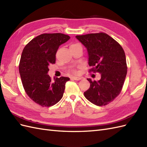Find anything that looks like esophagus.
Segmentation results:
<instances>
[{"mask_svg":"<svg viewBox=\"0 0 147 147\" xmlns=\"http://www.w3.org/2000/svg\"><path fill=\"white\" fill-rule=\"evenodd\" d=\"M71 78L74 80H82V78H81V77H78V76H72Z\"/></svg>","mask_w":147,"mask_h":147,"instance_id":"34e87169","label":"esophagus"}]
</instances>
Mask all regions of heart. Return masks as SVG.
<instances>
[{"label": "heart", "instance_id": "b5f03b06", "mask_svg": "<svg viewBox=\"0 0 147 147\" xmlns=\"http://www.w3.org/2000/svg\"><path fill=\"white\" fill-rule=\"evenodd\" d=\"M73 45H76V44H73Z\"/></svg>", "mask_w": 147, "mask_h": 147}]
</instances>
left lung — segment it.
Wrapping results in <instances>:
<instances>
[{
  "mask_svg": "<svg viewBox=\"0 0 147 147\" xmlns=\"http://www.w3.org/2000/svg\"><path fill=\"white\" fill-rule=\"evenodd\" d=\"M76 38L85 47L88 54L90 71L101 74L98 82L90 83L84 92L85 98L98 106L112 102L121 93L127 74L125 53L119 43L105 33L77 35Z\"/></svg>",
  "mask_w": 147,
  "mask_h": 147,
  "instance_id": "obj_1",
  "label": "left lung"
}]
</instances>
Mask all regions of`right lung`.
Wrapping results in <instances>:
<instances>
[{
	"mask_svg": "<svg viewBox=\"0 0 147 147\" xmlns=\"http://www.w3.org/2000/svg\"><path fill=\"white\" fill-rule=\"evenodd\" d=\"M70 36L62 33H44L32 39L24 48L19 65L23 88L29 97L42 107H51L63 96L69 78L52 80L49 65L55 64V54L61 45Z\"/></svg>",
	"mask_w": 147,
	"mask_h": 147,
	"instance_id": "obj_1",
	"label": "right lung"
}]
</instances>
